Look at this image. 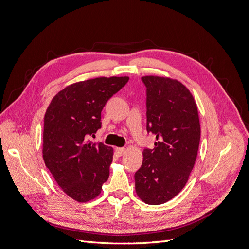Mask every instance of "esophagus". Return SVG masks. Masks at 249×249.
<instances>
[{
  "label": "esophagus",
  "mask_w": 249,
  "mask_h": 249,
  "mask_svg": "<svg viewBox=\"0 0 249 249\" xmlns=\"http://www.w3.org/2000/svg\"><path fill=\"white\" fill-rule=\"evenodd\" d=\"M115 150H116V154H117L119 157L124 156V153H125V148H124V147H116Z\"/></svg>",
  "instance_id": "1"
}]
</instances>
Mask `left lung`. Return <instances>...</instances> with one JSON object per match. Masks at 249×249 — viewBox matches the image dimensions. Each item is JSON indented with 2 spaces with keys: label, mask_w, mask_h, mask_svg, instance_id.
<instances>
[{
  "label": "left lung",
  "mask_w": 249,
  "mask_h": 249,
  "mask_svg": "<svg viewBox=\"0 0 249 249\" xmlns=\"http://www.w3.org/2000/svg\"><path fill=\"white\" fill-rule=\"evenodd\" d=\"M147 132L156 135L154 149L143 150L135 173V189L147 205H162L182 191L196 161L200 124L190 90L177 79L144 76Z\"/></svg>",
  "instance_id": "8db88e82"
}]
</instances>
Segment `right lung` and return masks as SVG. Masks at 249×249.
Wrapping results in <instances>:
<instances>
[{"label":"right lung","mask_w":249,"mask_h":249,"mask_svg":"<svg viewBox=\"0 0 249 249\" xmlns=\"http://www.w3.org/2000/svg\"><path fill=\"white\" fill-rule=\"evenodd\" d=\"M129 77L76 82L53 97L44 115L42 157L61 190L87 202L99 196L109 178L113 148L87 140L101 127V113Z\"/></svg>","instance_id":"add662e5"}]
</instances>
